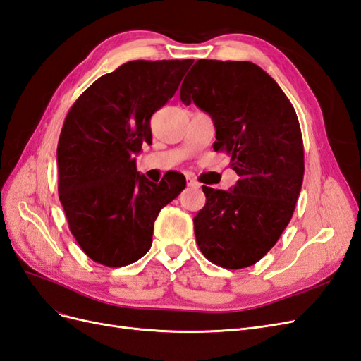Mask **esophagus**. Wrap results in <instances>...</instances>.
<instances>
[{"label": "esophagus", "instance_id": "1", "mask_svg": "<svg viewBox=\"0 0 361 361\" xmlns=\"http://www.w3.org/2000/svg\"><path fill=\"white\" fill-rule=\"evenodd\" d=\"M187 183H188V187H192V188H200V183L195 180L194 178H191V176H188L187 178Z\"/></svg>", "mask_w": 361, "mask_h": 361}]
</instances>
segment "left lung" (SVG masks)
<instances>
[{
    "label": "left lung",
    "mask_w": 361,
    "mask_h": 361,
    "mask_svg": "<svg viewBox=\"0 0 361 361\" xmlns=\"http://www.w3.org/2000/svg\"><path fill=\"white\" fill-rule=\"evenodd\" d=\"M215 123L214 150L231 155L239 180L232 191L203 187L194 216L203 256L227 269L255 265L289 224L304 176L297 113L271 76L251 61H195L180 87Z\"/></svg>",
    "instance_id": "left-lung-1"
}]
</instances>
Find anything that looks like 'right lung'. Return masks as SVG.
I'll list each match as a JSON object with an SVG mask.
<instances>
[{
  "label": "right lung",
  "mask_w": 361,
  "mask_h": 361,
  "mask_svg": "<svg viewBox=\"0 0 361 361\" xmlns=\"http://www.w3.org/2000/svg\"><path fill=\"white\" fill-rule=\"evenodd\" d=\"M192 60H134L102 75L64 118L57 146L59 197L71 233L97 264L143 257L159 211L185 188L180 173L154 183L135 155L152 143L150 117L166 105Z\"/></svg>",
  "instance_id": "add662e5"
}]
</instances>
